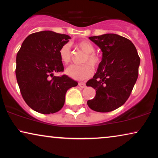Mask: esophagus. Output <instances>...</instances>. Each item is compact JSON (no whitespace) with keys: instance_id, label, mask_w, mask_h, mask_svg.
I'll use <instances>...</instances> for the list:
<instances>
[{"instance_id":"1","label":"esophagus","mask_w":158,"mask_h":158,"mask_svg":"<svg viewBox=\"0 0 158 158\" xmlns=\"http://www.w3.org/2000/svg\"><path fill=\"white\" fill-rule=\"evenodd\" d=\"M78 85H79L80 87L82 88H84L85 87V83H84V82H81V83H79Z\"/></svg>"}]
</instances>
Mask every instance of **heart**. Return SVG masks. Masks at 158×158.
<instances>
[{
	"label": "heart",
	"mask_w": 158,
	"mask_h": 158,
	"mask_svg": "<svg viewBox=\"0 0 158 158\" xmlns=\"http://www.w3.org/2000/svg\"><path fill=\"white\" fill-rule=\"evenodd\" d=\"M77 46L86 54L83 62H88L93 67H96L100 62V57L94 52L95 47L91 42L88 41H81ZM60 60L64 64L69 63L70 60V47L68 44H64L59 51ZM89 64V65H90ZM89 64L82 65L71 64L66 69L65 73L69 77L76 80H84L90 77L93 73V68Z\"/></svg>",
	"instance_id": "obj_1"
}]
</instances>
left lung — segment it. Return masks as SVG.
<instances>
[{
  "instance_id": "1",
  "label": "left lung",
  "mask_w": 158,
  "mask_h": 158,
  "mask_svg": "<svg viewBox=\"0 0 158 158\" xmlns=\"http://www.w3.org/2000/svg\"><path fill=\"white\" fill-rule=\"evenodd\" d=\"M102 52V60L94 77L86 83L96 90L88 106L98 112L114 111L124 104L137 81L140 58L128 39L116 34L89 37Z\"/></svg>"
}]
</instances>
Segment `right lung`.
I'll use <instances>...</instances> for the list:
<instances>
[{
    "instance_id": "obj_1",
    "label": "right lung",
    "mask_w": 158,
    "mask_h": 158,
    "mask_svg": "<svg viewBox=\"0 0 158 158\" xmlns=\"http://www.w3.org/2000/svg\"><path fill=\"white\" fill-rule=\"evenodd\" d=\"M70 39L52 31L36 32L25 39L17 53V83L23 100L36 112L59 111L64 106L67 90L77 85L68 75L53 76L54 73L64 70L59 51Z\"/></svg>"
}]
</instances>
